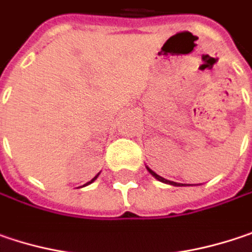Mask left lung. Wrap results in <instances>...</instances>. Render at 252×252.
Returning a JSON list of instances; mask_svg holds the SVG:
<instances>
[{"mask_svg":"<svg viewBox=\"0 0 252 252\" xmlns=\"http://www.w3.org/2000/svg\"><path fill=\"white\" fill-rule=\"evenodd\" d=\"M148 171L151 172V175L152 176H155L158 181H160V182H165V184H169V185H173V187H184V184H176V182H172V181H168V179H165V178H162V176H159L158 173H155V172L152 171V169H149L148 168Z\"/></svg>","mask_w":252,"mask_h":252,"instance_id":"1","label":"left lung"}]
</instances>
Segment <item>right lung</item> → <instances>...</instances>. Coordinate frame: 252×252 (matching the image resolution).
Listing matches in <instances>:
<instances>
[{"label": "right lung", "instance_id": "right-lung-1", "mask_svg": "<svg viewBox=\"0 0 252 252\" xmlns=\"http://www.w3.org/2000/svg\"><path fill=\"white\" fill-rule=\"evenodd\" d=\"M96 178H97V176H94V178H93V179H92V181H90V182H87V184H86V185H89V184H92V182H93V181H94V179H96ZM86 185H84V187H86Z\"/></svg>", "mask_w": 252, "mask_h": 252}]
</instances>
